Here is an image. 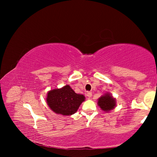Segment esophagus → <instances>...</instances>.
Here are the masks:
<instances>
[{
    "label": "esophagus",
    "instance_id": "1",
    "mask_svg": "<svg viewBox=\"0 0 157 157\" xmlns=\"http://www.w3.org/2000/svg\"><path fill=\"white\" fill-rule=\"evenodd\" d=\"M86 95H87V97H88L89 98H90L92 96V93L90 92V91L86 92Z\"/></svg>",
    "mask_w": 157,
    "mask_h": 157
}]
</instances>
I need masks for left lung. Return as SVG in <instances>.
Segmentation results:
<instances>
[{"label":"left lung","instance_id":"obj_1","mask_svg":"<svg viewBox=\"0 0 157 157\" xmlns=\"http://www.w3.org/2000/svg\"><path fill=\"white\" fill-rule=\"evenodd\" d=\"M98 105L103 111L108 113L116 107V98H113L110 93L107 92L98 98Z\"/></svg>","mask_w":157,"mask_h":157}]
</instances>
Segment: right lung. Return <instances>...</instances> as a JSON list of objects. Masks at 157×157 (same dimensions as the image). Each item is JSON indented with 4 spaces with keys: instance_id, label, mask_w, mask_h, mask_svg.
<instances>
[{
    "instance_id": "right-lung-1",
    "label": "right lung",
    "mask_w": 157,
    "mask_h": 157,
    "mask_svg": "<svg viewBox=\"0 0 157 157\" xmlns=\"http://www.w3.org/2000/svg\"><path fill=\"white\" fill-rule=\"evenodd\" d=\"M46 102L53 112L62 116L73 115L85 100L84 95L76 94L69 85L48 92Z\"/></svg>"
}]
</instances>
